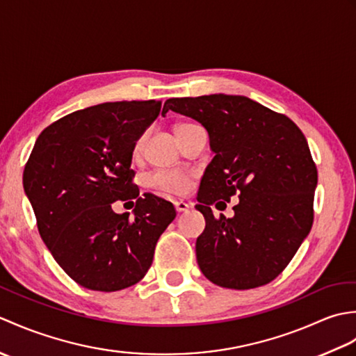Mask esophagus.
Instances as JSON below:
<instances>
[{
    "mask_svg": "<svg viewBox=\"0 0 356 356\" xmlns=\"http://www.w3.org/2000/svg\"><path fill=\"white\" fill-rule=\"evenodd\" d=\"M174 207H176V211L177 213H185V211H188L191 208L190 203H186L185 200H177L174 202Z\"/></svg>",
    "mask_w": 356,
    "mask_h": 356,
    "instance_id": "1",
    "label": "esophagus"
}]
</instances>
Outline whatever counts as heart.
<instances>
[{
    "instance_id": "heart-1",
    "label": "heart",
    "mask_w": 356,
    "mask_h": 356,
    "mask_svg": "<svg viewBox=\"0 0 356 356\" xmlns=\"http://www.w3.org/2000/svg\"><path fill=\"white\" fill-rule=\"evenodd\" d=\"M194 127V124H179L176 127V134H180L182 131L188 130V128ZM147 133H142L138 139H136L133 145V153L139 154L143 143H145ZM149 185L157 188V190L171 193V194H184L190 190V177L182 171L176 170H159L149 176Z\"/></svg>"
}]
</instances>
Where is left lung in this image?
<instances>
[{
  "mask_svg": "<svg viewBox=\"0 0 356 356\" xmlns=\"http://www.w3.org/2000/svg\"><path fill=\"white\" fill-rule=\"evenodd\" d=\"M172 110L207 128L216 154L203 174L195 205L205 231L195 241L199 268L228 289H252L282 274L314 222L318 172L292 120L246 96L172 97ZM237 195L234 217L216 219L210 205Z\"/></svg>",
  "mask_w": 356,
  "mask_h": 356,
  "instance_id": "1",
  "label": "left lung"
}]
</instances>
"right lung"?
Instances as JSON below:
<instances>
[{
    "label": "right lung",
    "mask_w": 356,
    "mask_h": 356,
    "mask_svg": "<svg viewBox=\"0 0 356 356\" xmlns=\"http://www.w3.org/2000/svg\"><path fill=\"white\" fill-rule=\"evenodd\" d=\"M161 101L105 102L78 110L38 136L22 174L38 229L53 259L78 284L115 292L145 277L172 203L139 197L133 145L154 122ZM163 113V110H162ZM136 199L133 218L116 200Z\"/></svg>",
    "instance_id": "add662e5"
}]
</instances>
